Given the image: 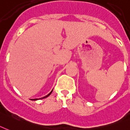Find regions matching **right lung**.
Segmentation results:
<instances>
[{"label":"right lung","mask_w":130,"mask_h":130,"mask_svg":"<svg viewBox=\"0 0 130 130\" xmlns=\"http://www.w3.org/2000/svg\"><path fill=\"white\" fill-rule=\"evenodd\" d=\"M52 91H53V90H52ZM52 92H51L50 93V94H48L47 95V96L43 97V98H41V99H45V98H47V96H50V95L51 94H52ZM33 100H34V101H36V100H37V99H33Z\"/></svg>","instance_id":"1"}]
</instances>
